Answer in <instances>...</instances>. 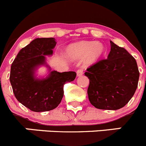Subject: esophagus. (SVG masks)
Returning <instances> with one entry per match:
<instances>
[{
    "mask_svg": "<svg viewBox=\"0 0 146 146\" xmlns=\"http://www.w3.org/2000/svg\"><path fill=\"white\" fill-rule=\"evenodd\" d=\"M83 74V69H79L77 71V75L78 77L80 76H82Z\"/></svg>",
    "mask_w": 146,
    "mask_h": 146,
    "instance_id": "34e87169",
    "label": "esophagus"
}]
</instances>
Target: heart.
Instances as JSON below:
<instances>
[{
    "label": "heart",
    "mask_w": 146,
    "mask_h": 146,
    "mask_svg": "<svg viewBox=\"0 0 146 146\" xmlns=\"http://www.w3.org/2000/svg\"><path fill=\"white\" fill-rule=\"evenodd\" d=\"M104 52V46L101 43L95 41H82L69 46L67 54L70 58H81L85 56L87 63L97 62Z\"/></svg>",
    "instance_id": "heart-1"
}]
</instances>
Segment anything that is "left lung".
Listing matches in <instances>:
<instances>
[{
    "label": "left lung",
    "mask_w": 146,
    "mask_h": 146,
    "mask_svg": "<svg viewBox=\"0 0 146 146\" xmlns=\"http://www.w3.org/2000/svg\"><path fill=\"white\" fill-rule=\"evenodd\" d=\"M108 59H101L87 69L90 103L98 109L123 108L134 95L139 80L137 62L123 47L110 41Z\"/></svg>",
    "instance_id": "8db88e82"
}]
</instances>
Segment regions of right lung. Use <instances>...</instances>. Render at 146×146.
Segmentation results:
<instances>
[{
	"mask_svg": "<svg viewBox=\"0 0 146 146\" xmlns=\"http://www.w3.org/2000/svg\"><path fill=\"white\" fill-rule=\"evenodd\" d=\"M54 38H37L21 49L11 67L10 82L19 102L34 112L56 108L64 95V84L74 80V72L52 71L47 77L36 79L37 66L46 64L45 56L53 54Z\"/></svg>",
	"mask_w": 146,
	"mask_h": 146,
	"instance_id": "add662e5",
	"label": "right lung"
}]
</instances>
